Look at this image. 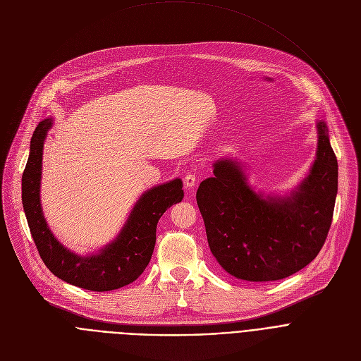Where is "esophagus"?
<instances>
[{
    "instance_id": "1",
    "label": "esophagus",
    "mask_w": 361,
    "mask_h": 361,
    "mask_svg": "<svg viewBox=\"0 0 361 361\" xmlns=\"http://www.w3.org/2000/svg\"><path fill=\"white\" fill-rule=\"evenodd\" d=\"M196 179H197L196 173H192V172L186 173L185 178H183V185H185V188L192 189V188L196 185Z\"/></svg>"
}]
</instances>
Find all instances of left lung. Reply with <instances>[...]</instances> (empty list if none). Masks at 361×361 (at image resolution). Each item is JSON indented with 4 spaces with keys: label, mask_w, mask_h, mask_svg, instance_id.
Returning <instances> with one entry per match:
<instances>
[{
    "label": "left lung",
    "mask_w": 361,
    "mask_h": 361,
    "mask_svg": "<svg viewBox=\"0 0 361 361\" xmlns=\"http://www.w3.org/2000/svg\"><path fill=\"white\" fill-rule=\"evenodd\" d=\"M317 152L307 176L290 192L264 193L238 159L221 157L201 182L196 202L208 244L229 275L251 283L287 278L323 248L331 226L338 165L329 128L317 120Z\"/></svg>",
    "instance_id": "obj_1"
}]
</instances>
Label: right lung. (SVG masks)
<instances>
[{
    "label": "right lung",
    "instance_id": "1",
    "mask_svg": "<svg viewBox=\"0 0 361 361\" xmlns=\"http://www.w3.org/2000/svg\"><path fill=\"white\" fill-rule=\"evenodd\" d=\"M53 117L35 128L23 173V208L39 257L63 281L90 291L122 288L142 275L156 243V226L166 209L183 199L179 178L145 190L117 236L97 252L80 255L64 247L51 232L42 208L43 150Z\"/></svg>",
    "mask_w": 361,
    "mask_h": 361
}]
</instances>
